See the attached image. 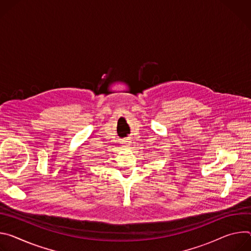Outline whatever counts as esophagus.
I'll list each match as a JSON object with an SVG mask.
<instances>
[{
    "instance_id": "34e87169",
    "label": "esophagus",
    "mask_w": 251,
    "mask_h": 251,
    "mask_svg": "<svg viewBox=\"0 0 251 251\" xmlns=\"http://www.w3.org/2000/svg\"><path fill=\"white\" fill-rule=\"evenodd\" d=\"M124 145H126V147H128V146H129V143H128V142H125V144H124Z\"/></svg>"
}]
</instances>
